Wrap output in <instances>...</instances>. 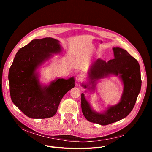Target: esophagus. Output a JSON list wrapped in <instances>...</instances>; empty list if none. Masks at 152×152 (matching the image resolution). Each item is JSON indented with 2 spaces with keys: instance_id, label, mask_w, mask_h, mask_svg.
Masks as SVG:
<instances>
[{
  "instance_id": "1",
  "label": "esophagus",
  "mask_w": 152,
  "mask_h": 152,
  "mask_svg": "<svg viewBox=\"0 0 152 152\" xmlns=\"http://www.w3.org/2000/svg\"><path fill=\"white\" fill-rule=\"evenodd\" d=\"M83 79H84V77H83V76L82 75L79 74V75H78L76 76V81H77V82H81V81H82L83 80Z\"/></svg>"
}]
</instances>
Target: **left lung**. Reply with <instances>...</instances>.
<instances>
[{"instance_id": "left-lung-1", "label": "left lung", "mask_w": 152, "mask_h": 152, "mask_svg": "<svg viewBox=\"0 0 152 152\" xmlns=\"http://www.w3.org/2000/svg\"><path fill=\"white\" fill-rule=\"evenodd\" d=\"M115 58L105 61L100 58L94 62L89 72L92 83L109 75H120L124 84L121 100L117 105L110 107L105 113L94 111L81 94V108L87 120L101 125H107L126 117L133 109L141 88L139 64L136 59L119 47L113 48ZM86 88V86H84Z\"/></svg>"}]
</instances>
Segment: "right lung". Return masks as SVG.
<instances>
[{
	"instance_id": "obj_1",
	"label": "right lung",
	"mask_w": 152,
	"mask_h": 152,
	"mask_svg": "<svg viewBox=\"0 0 152 152\" xmlns=\"http://www.w3.org/2000/svg\"><path fill=\"white\" fill-rule=\"evenodd\" d=\"M61 51L58 41L52 37L33 40L18 51L11 65L9 80L12 100L31 118L52 117L63 97L75 87V80L58 79L49 86L42 87L34 74L36 68L50 53Z\"/></svg>"
}]
</instances>
